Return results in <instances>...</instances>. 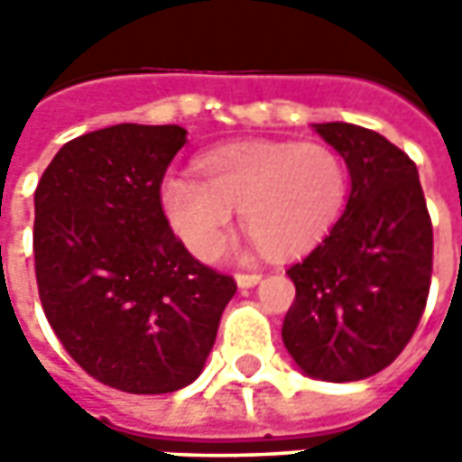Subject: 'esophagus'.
Listing matches in <instances>:
<instances>
[{
	"instance_id": "1",
	"label": "esophagus",
	"mask_w": 462,
	"mask_h": 462,
	"mask_svg": "<svg viewBox=\"0 0 462 462\" xmlns=\"http://www.w3.org/2000/svg\"><path fill=\"white\" fill-rule=\"evenodd\" d=\"M259 280H262L259 273H239V275H236L239 288H254V285H259Z\"/></svg>"
}]
</instances>
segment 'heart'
Here are the masks:
<instances>
[{
	"instance_id": "obj_1",
	"label": "heart",
	"mask_w": 462,
	"mask_h": 462,
	"mask_svg": "<svg viewBox=\"0 0 462 462\" xmlns=\"http://www.w3.org/2000/svg\"><path fill=\"white\" fill-rule=\"evenodd\" d=\"M203 177L169 171L159 187L164 216L198 257L228 239L236 208L244 228L275 257L310 249L342 216L345 159L319 141H241L208 152Z\"/></svg>"
}]
</instances>
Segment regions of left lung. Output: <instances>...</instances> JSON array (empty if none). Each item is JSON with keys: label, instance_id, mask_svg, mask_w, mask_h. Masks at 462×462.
<instances>
[{"label": "left lung", "instance_id": "8db88e82", "mask_svg": "<svg viewBox=\"0 0 462 462\" xmlns=\"http://www.w3.org/2000/svg\"><path fill=\"white\" fill-rule=\"evenodd\" d=\"M342 153L349 200L309 257L288 270L295 300L282 342L319 381L370 378L409 345L432 280V221L417 164L388 138L352 123H316Z\"/></svg>", "mask_w": 462, "mask_h": 462}]
</instances>
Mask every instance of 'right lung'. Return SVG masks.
Returning <instances> with one entry per match:
<instances>
[{"label":"right lung","instance_id":"right-lung-1","mask_svg":"<svg viewBox=\"0 0 462 462\" xmlns=\"http://www.w3.org/2000/svg\"><path fill=\"white\" fill-rule=\"evenodd\" d=\"M185 143L180 125H110L63 143L35 187L45 319L81 370L125 393L195 381L236 293L187 252L159 200Z\"/></svg>","mask_w":462,"mask_h":462}]
</instances>
